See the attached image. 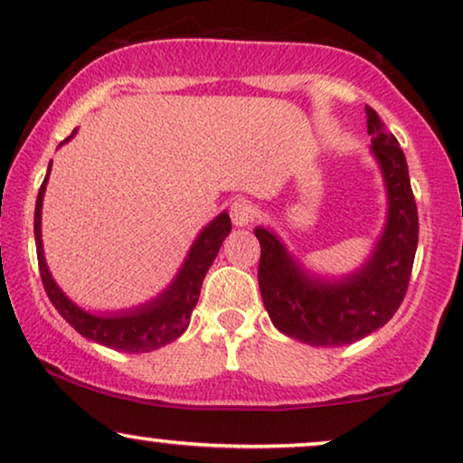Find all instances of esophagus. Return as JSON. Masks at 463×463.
<instances>
[{"label":"esophagus","mask_w":463,"mask_h":463,"mask_svg":"<svg viewBox=\"0 0 463 463\" xmlns=\"http://www.w3.org/2000/svg\"><path fill=\"white\" fill-rule=\"evenodd\" d=\"M256 207H253L251 201L239 199L231 205V218L234 226H250L253 220H256Z\"/></svg>","instance_id":"esophagus-1"}]
</instances>
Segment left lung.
Listing matches in <instances>:
<instances>
[{
    "instance_id": "obj_1",
    "label": "left lung",
    "mask_w": 463,
    "mask_h": 463,
    "mask_svg": "<svg viewBox=\"0 0 463 463\" xmlns=\"http://www.w3.org/2000/svg\"><path fill=\"white\" fill-rule=\"evenodd\" d=\"M367 132L386 182L388 216L373 253L359 270L340 281L317 279L289 256L275 232L253 229L262 250L260 294L270 321L281 334L310 346H344L373 334L394 317L409 288L420 224L407 159L371 107Z\"/></svg>"
}]
</instances>
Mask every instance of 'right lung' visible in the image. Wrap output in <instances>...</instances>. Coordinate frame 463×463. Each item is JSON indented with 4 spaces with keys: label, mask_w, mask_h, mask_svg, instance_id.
<instances>
[{
    "label": "right lung",
    "mask_w": 463,
    "mask_h": 463,
    "mask_svg": "<svg viewBox=\"0 0 463 463\" xmlns=\"http://www.w3.org/2000/svg\"><path fill=\"white\" fill-rule=\"evenodd\" d=\"M73 136L75 132L64 142H69ZM50 167L35 201V245L39 275H42L43 289L50 302L54 304V308L61 312V317L77 334H81L92 342H99L102 346L119 350V353H151V350H157L174 342L175 337H180L188 327V323H191V312L197 306L201 285H203L207 270H210L213 260H216L226 234L231 232L229 213L222 212L197 234L180 272L164 294L153 298L151 302L136 306L132 310L92 315V312L80 308V306L71 302L62 294V289L58 288L50 275L48 264H45L42 245V203Z\"/></svg>",
    "instance_id": "add662e5"
}]
</instances>
